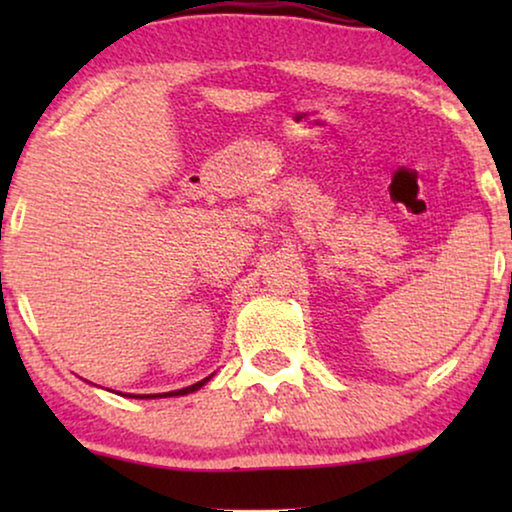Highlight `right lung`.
I'll return each instance as SVG.
<instances>
[{"label":"right lung","mask_w":512,"mask_h":512,"mask_svg":"<svg viewBox=\"0 0 512 512\" xmlns=\"http://www.w3.org/2000/svg\"><path fill=\"white\" fill-rule=\"evenodd\" d=\"M205 382H209V377H205V380H200V382H195V384H191V387H186V389H177V391H167V394H156V396H160V398H167V396H184V394H193V391H198L202 384ZM125 396H130V394H125ZM156 396H151V394H144V396H132V398H156Z\"/></svg>","instance_id":"right-lung-1"}]
</instances>
